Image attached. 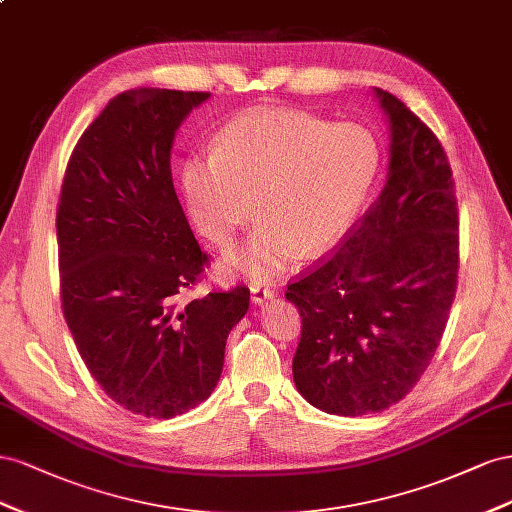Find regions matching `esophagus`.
Masks as SVG:
<instances>
[{"label":"esophagus","instance_id":"esophagus-1","mask_svg":"<svg viewBox=\"0 0 512 512\" xmlns=\"http://www.w3.org/2000/svg\"><path fill=\"white\" fill-rule=\"evenodd\" d=\"M274 298V291L270 287H264V285H253L251 287V300L255 304H264L266 300H272Z\"/></svg>","mask_w":512,"mask_h":512}]
</instances>
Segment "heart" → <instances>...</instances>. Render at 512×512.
<instances>
[{"label": "heart", "instance_id": "obj_1", "mask_svg": "<svg viewBox=\"0 0 512 512\" xmlns=\"http://www.w3.org/2000/svg\"><path fill=\"white\" fill-rule=\"evenodd\" d=\"M382 171L369 128L330 124L294 111H248L216 135L212 154L182 165V188L197 229L225 246L251 216L259 223L221 268L266 283L298 259L337 246L367 206Z\"/></svg>", "mask_w": 512, "mask_h": 512}]
</instances>
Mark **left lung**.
Wrapping results in <instances>:
<instances>
[{
    "mask_svg": "<svg viewBox=\"0 0 512 512\" xmlns=\"http://www.w3.org/2000/svg\"><path fill=\"white\" fill-rule=\"evenodd\" d=\"M388 126V178L345 242L289 283L302 317L294 382L317 410L364 416L410 392L435 354L455 300L459 212L433 130L375 87Z\"/></svg>",
    "mask_w": 512,
    "mask_h": 512,
    "instance_id": "obj_1",
    "label": "left lung"
}]
</instances>
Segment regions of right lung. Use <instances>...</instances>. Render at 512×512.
Masks as SVG:
<instances>
[{
  "label": "right lung",
  "instance_id": "add662e5",
  "mask_svg": "<svg viewBox=\"0 0 512 512\" xmlns=\"http://www.w3.org/2000/svg\"><path fill=\"white\" fill-rule=\"evenodd\" d=\"M208 92L139 87L87 126L57 206L60 296L79 354L124 410L173 418L206 401L248 311L244 285L180 302L208 264L171 180L175 130Z\"/></svg>",
  "mask_w": 512,
  "mask_h": 512
}]
</instances>
